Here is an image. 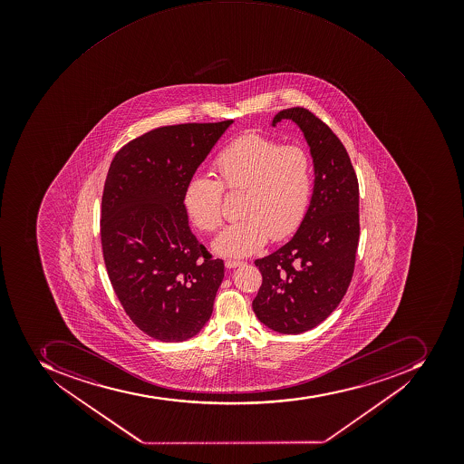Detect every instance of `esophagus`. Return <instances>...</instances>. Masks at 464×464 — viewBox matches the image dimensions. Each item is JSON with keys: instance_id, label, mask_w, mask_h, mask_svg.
<instances>
[{"instance_id": "esophagus-1", "label": "esophagus", "mask_w": 464, "mask_h": 464, "mask_svg": "<svg viewBox=\"0 0 464 464\" xmlns=\"http://www.w3.org/2000/svg\"><path fill=\"white\" fill-rule=\"evenodd\" d=\"M243 265V262L240 260H226V267L227 269H234V267H238Z\"/></svg>"}]
</instances>
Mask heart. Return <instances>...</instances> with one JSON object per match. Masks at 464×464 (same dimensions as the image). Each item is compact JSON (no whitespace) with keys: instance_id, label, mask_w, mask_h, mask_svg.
<instances>
[{"instance_id":"b5f03b06","label":"heart","mask_w":464,"mask_h":464,"mask_svg":"<svg viewBox=\"0 0 464 464\" xmlns=\"http://www.w3.org/2000/svg\"><path fill=\"white\" fill-rule=\"evenodd\" d=\"M217 180L195 175L188 180L184 205L198 228L216 231L223 223V188L245 192L237 223L226 227L212 243L217 253L253 255L270 237L282 240L298 230L313 197V162L298 146L257 133L234 139L214 159Z\"/></svg>"}]
</instances>
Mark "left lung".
I'll use <instances>...</instances> for the list:
<instances>
[{
	"instance_id": "obj_1",
	"label": "left lung",
	"mask_w": 464,
	"mask_h": 464,
	"mask_svg": "<svg viewBox=\"0 0 464 464\" xmlns=\"http://www.w3.org/2000/svg\"><path fill=\"white\" fill-rule=\"evenodd\" d=\"M292 120L301 129L314 163L313 197L291 241L257 259L263 282L253 311L270 330L301 334L330 315L352 282L359 246V182L349 153L325 122L295 107L272 126Z\"/></svg>"
}]
</instances>
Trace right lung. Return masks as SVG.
Segmentation results:
<instances>
[{"mask_svg": "<svg viewBox=\"0 0 464 464\" xmlns=\"http://www.w3.org/2000/svg\"><path fill=\"white\" fill-rule=\"evenodd\" d=\"M233 120L159 127L112 159L101 204V245L130 320L159 342H185L212 314L224 262L189 226L188 180Z\"/></svg>", "mask_w": 464, "mask_h": 464, "instance_id": "add662e5", "label": "right lung"}]
</instances>
